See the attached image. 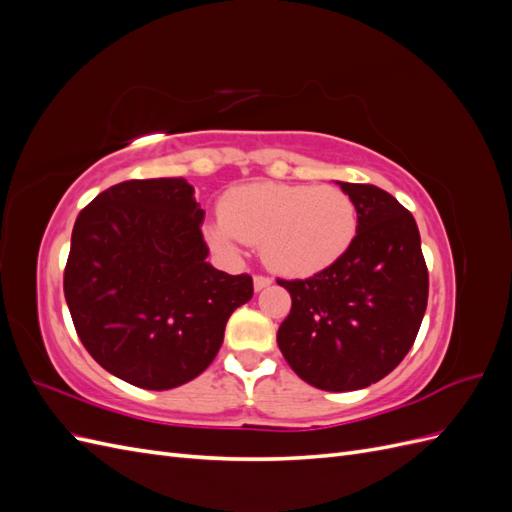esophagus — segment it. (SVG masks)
I'll return each instance as SVG.
<instances>
[{"instance_id": "1", "label": "esophagus", "mask_w": 512, "mask_h": 512, "mask_svg": "<svg viewBox=\"0 0 512 512\" xmlns=\"http://www.w3.org/2000/svg\"><path fill=\"white\" fill-rule=\"evenodd\" d=\"M267 286H271L269 277H265V275H256V277H254V290H256V292H260L262 288H267Z\"/></svg>"}]
</instances>
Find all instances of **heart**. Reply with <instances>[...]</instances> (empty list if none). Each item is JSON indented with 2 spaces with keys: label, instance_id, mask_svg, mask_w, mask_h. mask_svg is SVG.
I'll return each mask as SVG.
<instances>
[{
  "label": "heart",
  "instance_id": "heart-1",
  "mask_svg": "<svg viewBox=\"0 0 512 512\" xmlns=\"http://www.w3.org/2000/svg\"><path fill=\"white\" fill-rule=\"evenodd\" d=\"M354 200L333 185L247 183L220 203V222L207 226L215 252L232 258L239 241L260 243L265 265L286 277L316 275L342 258L356 237Z\"/></svg>",
  "mask_w": 512,
  "mask_h": 512
}]
</instances>
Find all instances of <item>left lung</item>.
<instances>
[{"label": "left lung", "mask_w": 512, "mask_h": 512, "mask_svg": "<svg viewBox=\"0 0 512 512\" xmlns=\"http://www.w3.org/2000/svg\"><path fill=\"white\" fill-rule=\"evenodd\" d=\"M337 185L359 213L356 237L329 269L277 280L292 299L277 346L301 380L342 393L404 361L425 316L429 277L412 213L376 185Z\"/></svg>", "instance_id": "8db88e82"}]
</instances>
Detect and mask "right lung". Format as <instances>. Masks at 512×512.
Returning <instances> with one entry per match:
<instances>
[{
  "mask_svg": "<svg viewBox=\"0 0 512 512\" xmlns=\"http://www.w3.org/2000/svg\"><path fill=\"white\" fill-rule=\"evenodd\" d=\"M203 220L183 177L117 183L79 213L64 294L83 346L108 374L168 391L215 359L254 286L207 262Z\"/></svg>",
  "mask_w": 512,
  "mask_h": 512,
  "instance_id": "add662e5",
  "label": "right lung"
}]
</instances>
